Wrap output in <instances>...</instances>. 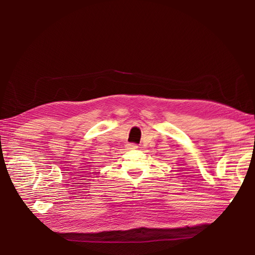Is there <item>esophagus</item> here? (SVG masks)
I'll list each match as a JSON object with an SVG mask.
<instances>
[{"label":"esophagus","instance_id":"obj_1","mask_svg":"<svg viewBox=\"0 0 255 255\" xmlns=\"http://www.w3.org/2000/svg\"><path fill=\"white\" fill-rule=\"evenodd\" d=\"M138 146L136 144H128L127 145V149H137Z\"/></svg>","mask_w":255,"mask_h":255}]
</instances>
